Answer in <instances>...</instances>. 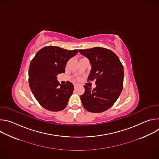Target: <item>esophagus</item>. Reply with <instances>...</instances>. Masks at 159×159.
I'll return each instance as SVG.
<instances>
[{
    "instance_id": "34e87169",
    "label": "esophagus",
    "mask_w": 159,
    "mask_h": 159,
    "mask_svg": "<svg viewBox=\"0 0 159 159\" xmlns=\"http://www.w3.org/2000/svg\"><path fill=\"white\" fill-rule=\"evenodd\" d=\"M74 88L75 89L76 87H78V84H77L74 83Z\"/></svg>"
}]
</instances>
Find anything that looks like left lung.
Segmentation results:
<instances>
[{
	"label": "left lung",
	"instance_id": "left-lung-1",
	"mask_svg": "<svg viewBox=\"0 0 159 159\" xmlns=\"http://www.w3.org/2000/svg\"><path fill=\"white\" fill-rule=\"evenodd\" d=\"M91 65L88 81H96L93 90L84 85L80 96L84 108L91 112H102L110 108L119 98L123 87V66L118 56L110 50L94 47L79 50Z\"/></svg>",
	"mask_w": 159,
	"mask_h": 159
}]
</instances>
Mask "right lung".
Segmentation results:
<instances>
[{
    "mask_svg": "<svg viewBox=\"0 0 159 159\" xmlns=\"http://www.w3.org/2000/svg\"><path fill=\"white\" fill-rule=\"evenodd\" d=\"M78 52L47 46L39 50L31 60L29 85L36 99L44 108L60 111L67 106L74 91V85L69 81L60 85L57 76L65 72L67 61Z\"/></svg>",
    "mask_w": 159,
    "mask_h": 159,
    "instance_id": "add662e5",
    "label": "right lung"
}]
</instances>
